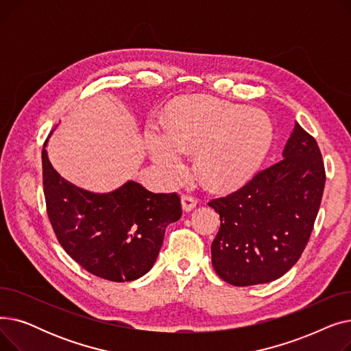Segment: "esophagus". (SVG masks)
Instances as JSON below:
<instances>
[{"mask_svg": "<svg viewBox=\"0 0 351 351\" xmlns=\"http://www.w3.org/2000/svg\"><path fill=\"white\" fill-rule=\"evenodd\" d=\"M197 205L196 197H193L192 195H182V208L185 212H191L192 209H195Z\"/></svg>", "mask_w": 351, "mask_h": 351, "instance_id": "obj_1", "label": "esophagus"}]
</instances>
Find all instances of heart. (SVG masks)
Returning <instances> with one entry per match:
<instances>
[{
    "instance_id": "obj_1",
    "label": "heart",
    "mask_w": 351,
    "mask_h": 351,
    "mask_svg": "<svg viewBox=\"0 0 351 351\" xmlns=\"http://www.w3.org/2000/svg\"><path fill=\"white\" fill-rule=\"evenodd\" d=\"M273 138L269 115L217 98H196L172 110L168 128L152 125L147 143L152 158L176 176L183 152H197L196 169L205 183L228 188L249 179Z\"/></svg>"
}]
</instances>
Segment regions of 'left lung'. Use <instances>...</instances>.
Returning <instances> with one entry per match:
<instances>
[{
  "instance_id": "1",
  "label": "left lung",
  "mask_w": 351,
  "mask_h": 351,
  "mask_svg": "<svg viewBox=\"0 0 351 351\" xmlns=\"http://www.w3.org/2000/svg\"><path fill=\"white\" fill-rule=\"evenodd\" d=\"M326 171L316 139L296 122L283 159L246 185L209 202L220 216L212 265L233 286L269 283L289 271L308 242Z\"/></svg>"
}]
</instances>
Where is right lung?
<instances>
[{"mask_svg": "<svg viewBox=\"0 0 351 351\" xmlns=\"http://www.w3.org/2000/svg\"><path fill=\"white\" fill-rule=\"evenodd\" d=\"M43 149L47 213L64 250L86 271L131 282L149 271L166 226L182 216L178 193H154L129 180L109 193L77 188L52 168Z\"/></svg>", "mask_w": 351, "mask_h": 351, "instance_id": "1", "label": "right lung"}]
</instances>
